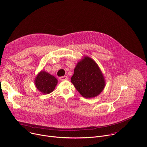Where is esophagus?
Here are the masks:
<instances>
[{"mask_svg":"<svg viewBox=\"0 0 147 147\" xmlns=\"http://www.w3.org/2000/svg\"><path fill=\"white\" fill-rule=\"evenodd\" d=\"M60 80V81H66V80H68V77L67 76H63V77H60L59 78Z\"/></svg>","mask_w":147,"mask_h":147,"instance_id":"34e87169","label":"esophagus"}]
</instances>
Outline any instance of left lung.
<instances>
[{
	"label": "left lung",
	"instance_id": "1",
	"mask_svg": "<svg viewBox=\"0 0 147 147\" xmlns=\"http://www.w3.org/2000/svg\"><path fill=\"white\" fill-rule=\"evenodd\" d=\"M71 82L79 93L86 98L97 96L106 85L99 67L88 56H84L77 63Z\"/></svg>",
	"mask_w": 147,
	"mask_h": 147
}]
</instances>
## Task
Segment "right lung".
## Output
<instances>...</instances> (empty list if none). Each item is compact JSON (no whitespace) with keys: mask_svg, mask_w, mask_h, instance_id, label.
I'll use <instances>...</instances> for the list:
<instances>
[{"mask_svg":"<svg viewBox=\"0 0 147 147\" xmlns=\"http://www.w3.org/2000/svg\"><path fill=\"white\" fill-rule=\"evenodd\" d=\"M57 82L55 77L44 70L39 71L34 80L36 88L42 94H49L53 91Z\"/></svg>","mask_w":147,"mask_h":147,"instance_id":"1","label":"right lung"}]
</instances>
